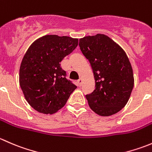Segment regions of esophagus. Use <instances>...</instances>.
Listing matches in <instances>:
<instances>
[{"label": "esophagus", "instance_id": "obj_1", "mask_svg": "<svg viewBox=\"0 0 152 152\" xmlns=\"http://www.w3.org/2000/svg\"><path fill=\"white\" fill-rule=\"evenodd\" d=\"M77 82H78V85H79V86H82V79H79V80L77 81Z\"/></svg>", "mask_w": 152, "mask_h": 152}]
</instances>
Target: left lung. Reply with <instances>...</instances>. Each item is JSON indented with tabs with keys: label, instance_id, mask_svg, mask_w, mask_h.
<instances>
[{
	"label": "left lung",
	"instance_id": "left-lung-1",
	"mask_svg": "<svg viewBox=\"0 0 152 152\" xmlns=\"http://www.w3.org/2000/svg\"><path fill=\"white\" fill-rule=\"evenodd\" d=\"M79 45L94 75L95 90L85 96L89 106L99 115L115 114L126 104L134 87L129 58L118 44L102 34L82 38Z\"/></svg>",
	"mask_w": 152,
	"mask_h": 152
}]
</instances>
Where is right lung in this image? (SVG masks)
Returning a JSON list of instances; mask_svg holds the SVG:
<instances>
[{"label": "right lung", "mask_w": 152, "mask_h": 152, "mask_svg": "<svg viewBox=\"0 0 152 152\" xmlns=\"http://www.w3.org/2000/svg\"><path fill=\"white\" fill-rule=\"evenodd\" d=\"M78 39L46 35L31 45L20 67V85L28 103L39 113L53 114L66 104L76 87L61 67L77 47Z\"/></svg>", "instance_id": "obj_1"}]
</instances>
